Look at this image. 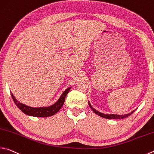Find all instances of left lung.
I'll list each match as a JSON object with an SVG mask.
<instances>
[{"label":"left lung","instance_id":"1","mask_svg":"<svg viewBox=\"0 0 154 154\" xmlns=\"http://www.w3.org/2000/svg\"><path fill=\"white\" fill-rule=\"evenodd\" d=\"M88 103H89V107L91 108V110H93L95 113H96V114H97V115L103 117V118H105V119H125V118H127V117H128V116H130L131 114H132L134 112H135V110H133V112H131V113L125 114V115H116V114H102L101 112H100L95 110V109L91 106L90 103H89V102H88Z\"/></svg>","mask_w":154,"mask_h":154}]
</instances>
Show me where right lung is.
Returning a JSON list of instances; mask_svg holds the SVG:
<instances>
[{"label":"right lung","mask_w":154,"mask_h":154,"mask_svg":"<svg viewBox=\"0 0 154 154\" xmlns=\"http://www.w3.org/2000/svg\"><path fill=\"white\" fill-rule=\"evenodd\" d=\"M71 89V88H69L66 89V90L63 92L62 96L58 99V101L55 103L52 106H50L49 107H43V108H32L27 106L25 104H21L17 100H16L15 97L13 96V94H11V97H12L13 102L20 109V110L23 112L24 114H27V115L36 116V117H48L53 116L57 112L60 110L62 107L63 105L65 102V97L66 95L69 93V91Z\"/></svg>","instance_id":"obj_1"}]
</instances>
